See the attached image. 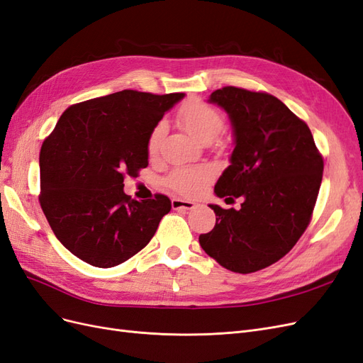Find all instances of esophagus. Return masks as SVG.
I'll return each mask as SVG.
<instances>
[{
    "label": "esophagus",
    "mask_w": 363,
    "mask_h": 363,
    "mask_svg": "<svg viewBox=\"0 0 363 363\" xmlns=\"http://www.w3.org/2000/svg\"><path fill=\"white\" fill-rule=\"evenodd\" d=\"M171 206L174 211H192L195 207V203L188 201V200H180V199H172Z\"/></svg>",
    "instance_id": "34e87169"
}]
</instances>
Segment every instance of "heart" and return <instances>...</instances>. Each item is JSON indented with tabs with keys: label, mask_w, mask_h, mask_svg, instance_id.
<instances>
[{
	"label": "heart",
	"mask_w": 363,
	"mask_h": 363,
	"mask_svg": "<svg viewBox=\"0 0 363 363\" xmlns=\"http://www.w3.org/2000/svg\"><path fill=\"white\" fill-rule=\"evenodd\" d=\"M177 121L189 135L204 145L212 144L223 133L225 127L223 113L211 104L200 100H189L188 103H184L177 112ZM164 133H167V125L163 123H159L151 130L147 140V151L151 157L159 152ZM211 177L212 171L208 168H182L169 175L168 184L179 194L192 196L200 194L206 188Z\"/></svg>",
	"instance_id": "b5f03b06"
}]
</instances>
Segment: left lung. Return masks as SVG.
Instances as JSON below:
<instances>
[{"label":"left lung","mask_w":363,"mask_h":363,"mask_svg":"<svg viewBox=\"0 0 363 363\" xmlns=\"http://www.w3.org/2000/svg\"><path fill=\"white\" fill-rule=\"evenodd\" d=\"M227 112L235 136L230 164L215 184L216 215L200 245L219 265L239 274L267 268L292 250L311 223L324 162L309 127L279 98L227 86L208 96Z\"/></svg>","instance_id":"8db88e82"}]
</instances>
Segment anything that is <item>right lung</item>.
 I'll list each match as a JSON object with an SVG mask.
<instances>
[{"label":"right lung","instance_id":"obj_1","mask_svg":"<svg viewBox=\"0 0 363 363\" xmlns=\"http://www.w3.org/2000/svg\"><path fill=\"white\" fill-rule=\"evenodd\" d=\"M184 94L121 91L68 107L43 140L39 201L54 235L98 268L144 248L171 211L168 196L136 201L124 177L148 167L147 140Z\"/></svg>","mask_w":363,"mask_h":363}]
</instances>
